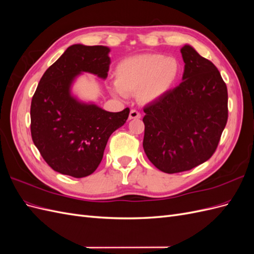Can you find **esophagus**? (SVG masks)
<instances>
[{
  "label": "esophagus",
  "mask_w": 254,
  "mask_h": 254,
  "mask_svg": "<svg viewBox=\"0 0 254 254\" xmlns=\"http://www.w3.org/2000/svg\"><path fill=\"white\" fill-rule=\"evenodd\" d=\"M141 118V113L137 111V110H134L132 109L131 111H130L129 113V119L132 120V119H140Z\"/></svg>",
  "instance_id": "1"
}]
</instances>
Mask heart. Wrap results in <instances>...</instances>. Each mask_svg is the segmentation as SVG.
Here are the masks:
<instances>
[{"instance_id": "heart-1", "label": "heart", "mask_w": 254, "mask_h": 254, "mask_svg": "<svg viewBox=\"0 0 254 254\" xmlns=\"http://www.w3.org/2000/svg\"><path fill=\"white\" fill-rule=\"evenodd\" d=\"M180 74L181 64L175 57L163 54L129 57L115 67L112 91L121 96L137 92L141 102H155L174 87Z\"/></svg>"}]
</instances>
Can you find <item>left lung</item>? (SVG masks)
Wrapping results in <instances>:
<instances>
[{"label":"left lung","mask_w":254,"mask_h":254,"mask_svg":"<svg viewBox=\"0 0 254 254\" xmlns=\"http://www.w3.org/2000/svg\"><path fill=\"white\" fill-rule=\"evenodd\" d=\"M181 54L183 81L144 108V151L167 174L209 160L228 121V90L217 67L190 45Z\"/></svg>","instance_id":"left-lung-1"}]
</instances>
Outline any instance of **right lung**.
<instances>
[{
    "mask_svg": "<svg viewBox=\"0 0 254 254\" xmlns=\"http://www.w3.org/2000/svg\"><path fill=\"white\" fill-rule=\"evenodd\" d=\"M103 45L67 48L41 77L30 105V133L48 165L63 175L82 178L103 159L110 135L125 124L129 108L105 111L76 101L70 94L74 78L89 72L106 78L110 58Z\"/></svg>",
    "mask_w": 254,
    "mask_h": 254,
    "instance_id": "1",
    "label": "right lung"
}]
</instances>
